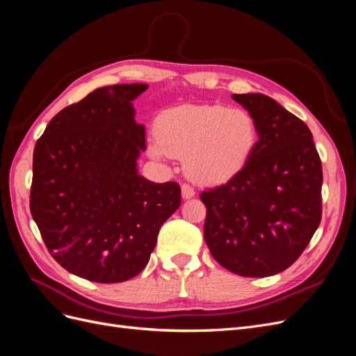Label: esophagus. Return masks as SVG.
Here are the masks:
<instances>
[{
  "mask_svg": "<svg viewBox=\"0 0 356 356\" xmlns=\"http://www.w3.org/2000/svg\"><path fill=\"white\" fill-rule=\"evenodd\" d=\"M181 193H182V197H184V199H191V197H195V195H196L195 188H193L188 184H182L181 186Z\"/></svg>",
  "mask_w": 356,
  "mask_h": 356,
  "instance_id": "esophagus-1",
  "label": "esophagus"
}]
</instances>
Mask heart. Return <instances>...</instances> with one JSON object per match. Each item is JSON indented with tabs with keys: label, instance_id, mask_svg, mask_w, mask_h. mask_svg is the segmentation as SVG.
<instances>
[{
	"label": "heart",
	"instance_id": "1",
	"mask_svg": "<svg viewBox=\"0 0 356 356\" xmlns=\"http://www.w3.org/2000/svg\"><path fill=\"white\" fill-rule=\"evenodd\" d=\"M257 143V123L242 108L181 105L159 117L148 152L154 159H184L188 177L199 184H221L246 166Z\"/></svg>",
	"mask_w": 356,
	"mask_h": 356
}]
</instances>
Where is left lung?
Here are the masks:
<instances>
[{
  "label": "left lung",
  "instance_id": "1",
  "mask_svg": "<svg viewBox=\"0 0 356 356\" xmlns=\"http://www.w3.org/2000/svg\"><path fill=\"white\" fill-rule=\"evenodd\" d=\"M258 127L246 166L203 191V236L212 257L246 277L284 272L309 245L322 215V166L305 122L261 93L233 95Z\"/></svg>",
  "mask_w": 356,
  "mask_h": 356
}]
</instances>
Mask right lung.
<instances>
[{
    "mask_svg": "<svg viewBox=\"0 0 356 356\" xmlns=\"http://www.w3.org/2000/svg\"><path fill=\"white\" fill-rule=\"evenodd\" d=\"M148 84L96 89L51 118L32 160L29 207L51 257L99 284L123 282L147 266L159 230L181 204L174 181L138 172L145 127L134 101Z\"/></svg>",
    "mask_w": 356,
    "mask_h": 356,
    "instance_id": "1",
    "label": "right lung"
}]
</instances>
